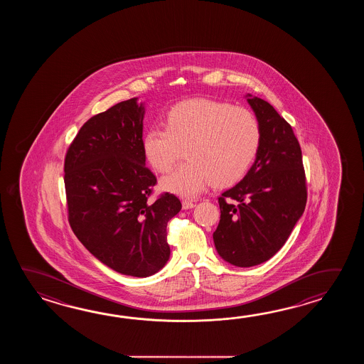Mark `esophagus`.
<instances>
[{
    "instance_id": "34e87169",
    "label": "esophagus",
    "mask_w": 364,
    "mask_h": 364,
    "mask_svg": "<svg viewBox=\"0 0 364 364\" xmlns=\"http://www.w3.org/2000/svg\"><path fill=\"white\" fill-rule=\"evenodd\" d=\"M195 207V203L190 200H183L182 201V208L183 209H191Z\"/></svg>"
}]
</instances>
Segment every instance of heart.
<instances>
[{
	"mask_svg": "<svg viewBox=\"0 0 364 364\" xmlns=\"http://www.w3.org/2000/svg\"><path fill=\"white\" fill-rule=\"evenodd\" d=\"M164 127L141 136V151L159 173H168L183 148L185 163L161 181L169 193L193 198L212 183L235 185L247 174L262 144L255 114L221 101L188 100L168 110Z\"/></svg>",
	"mask_w": 364,
	"mask_h": 364,
	"instance_id": "obj_1",
	"label": "heart"
}]
</instances>
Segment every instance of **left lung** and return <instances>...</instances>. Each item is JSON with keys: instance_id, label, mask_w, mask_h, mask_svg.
Masks as SVG:
<instances>
[{"instance_id": "obj_1", "label": "left lung", "mask_w": 364, "mask_h": 364, "mask_svg": "<svg viewBox=\"0 0 364 364\" xmlns=\"http://www.w3.org/2000/svg\"><path fill=\"white\" fill-rule=\"evenodd\" d=\"M262 127L255 163L240 183L218 198V255L235 267L269 260L285 245L307 201L302 151L291 126L269 102L248 93Z\"/></svg>"}]
</instances>
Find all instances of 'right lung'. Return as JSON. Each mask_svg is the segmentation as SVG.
Here are the masks:
<instances>
[{"mask_svg": "<svg viewBox=\"0 0 364 364\" xmlns=\"http://www.w3.org/2000/svg\"><path fill=\"white\" fill-rule=\"evenodd\" d=\"M144 113L134 97L91 117L65 157L73 232L101 263L132 277L169 260L166 225L182 208L173 193L148 200L156 177L141 151Z\"/></svg>", "mask_w": 364, "mask_h": 364, "instance_id": "right-lung-1", "label": "right lung"}]
</instances>
